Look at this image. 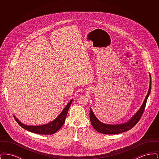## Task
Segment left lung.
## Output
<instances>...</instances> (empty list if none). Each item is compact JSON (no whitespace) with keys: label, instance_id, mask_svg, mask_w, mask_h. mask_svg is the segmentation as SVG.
Here are the masks:
<instances>
[{"label":"left lung","instance_id":"obj_1","mask_svg":"<svg viewBox=\"0 0 159 159\" xmlns=\"http://www.w3.org/2000/svg\"><path fill=\"white\" fill-rule=\"evenodd\" d=\"M151 89V78L150 76V86L148 93L144 99V102L143 104L139 110L136 112L135 114L129 120V121L121 123V124H117V125H109V124H105L99 120L96 117L95 114L93 113L92 109H90V120L91 124L93 128L99 132L104 134H120L122 132L128 131L130 129L132 128L135 126L136 123L140 120L143 114L144 113V110L146 106L147 101L150 95Z\"/></svg>","mask_w":159,"mask_h":159}]
</instances>
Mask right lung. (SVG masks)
I'll list each match as a JSON object with an SVG mask.
<instances>
[{"instance_id":"1","label":"right lung","mask_w":159,"mask_h":159,"mask_svg":"<svg viewBox=\"0 0 159 159\" xmlns=\"http://www.w3.org/2000/svg\"><path fill=\"white\" fill-rule=\"evenodd\" d=\"M72 101L73 99H71L68 102V104L65 107V108L62 110V112L54 120L46 125L40 126H28L23 124V123L17 119L15 116L14 118L16 121L20 126L29 132L41 135H52L55 134L57 130H58L65 123L68 109L71 104L72 103Z\"/></svg>"}]
</instances>
